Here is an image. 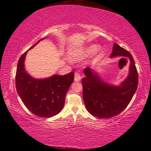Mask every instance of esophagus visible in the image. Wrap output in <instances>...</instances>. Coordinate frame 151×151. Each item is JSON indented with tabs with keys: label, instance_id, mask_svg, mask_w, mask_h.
Segmentation results:
<instances>
[{
	"label": "esophagus",
	"instance_id": "34e87169",
	"mask_svg": "<svg viewBox=\"0 0 151 151\" xmlns=\"http://www.w3.org/2000/svg\"><path fill=\"white\" fill-rule=\"evenodd\" d=\"M81 76L80 75V74L77 72H76L75 73V81L76 82H79L81 80Z\"/></svg>",
	"mask_w": 151,
	"mask_h": 151
}]
</instances>
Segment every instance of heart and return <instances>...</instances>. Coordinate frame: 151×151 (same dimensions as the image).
Here are the masks:
<instances>
[{
    "label": "heart",
    "instance_id": "heart-1",
    "mask_svg": "<svg viewBox=\"0 0 151 151\" xmlns=\"http://www.w3.org/2000/svg\"><path fill=\"white\" fill-rule=\"evenodd\" d=\"M99 49L98 46L96 45H91L89 47L85 48V50L83 51H73L71 52V56L72 58L75 60H78L81 58H83L85 56H88L93 54L96 52V51Z\"/></svg>",
    "mask_w": 151,
    "mask_h": 151
}]
</instances>
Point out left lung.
<instances>
[{"label":"left lung","instance_id":"left-lung-1","mask_svg":"<svg viewBox=\"0 0 151 151\" xmlns=\"http://www.w3.org/2000/svg\"><path fill=\"white\" fill-rule=\"evenodd\" d=\"M126 57L131 63L129 75L121 85L113 86L104 83L89 67L84 69L85 77L81 81L86 110L92 115L101 119L118 115L126 109L133 97L139 83L138 72L131 53L114 43L111 57Z\"/></svg>","mask_w":151,"mask_h":151}]
</instances>
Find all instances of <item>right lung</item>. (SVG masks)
Wrapping results in <instances>:
<instances>
[{"label": "right lung", "mask_w": 151, "mask_h": 151, "mask_svg": "<svg viewBox=\"0 0 151 151\" xmlns=\"http://www.w3.org/2000/svg\"><path fill=\"white\" fill-rule=\"evenodd\" d=\"M27 53V51L23 53L18 62L15 78L17 93L25 106L35 115L42 118L55 116L63 109L66 94L74 81L75 73L70 72L65 75H55L49 78L35 79L24 69Z\"/></svg>", "instance_id": "right-lung-1"}]
</instances>
